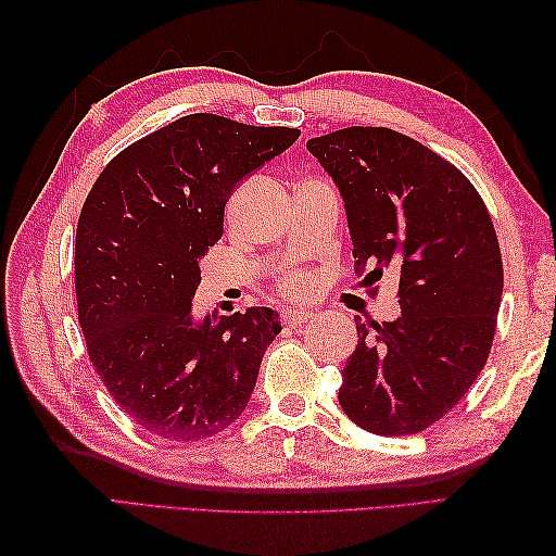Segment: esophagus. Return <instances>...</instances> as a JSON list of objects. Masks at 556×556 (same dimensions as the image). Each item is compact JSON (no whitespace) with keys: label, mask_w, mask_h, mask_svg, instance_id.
Here are the masks:
<instances>
[{"label":"esophagus","mask_w":556,"mask_h":556,"mask_svg":"<svg viewBox=\"0 0 556 556\" xmlns=\"http://www.w3.org/2000/svg\"><path fill=\"white\" fill-rule=\"evenodd\" d=\"M313 320H315V313H311V311H287L285 313V323L291 327H299V325L313 323Z\"/></svg>","instance_id":"34e87169"}]
</instances>
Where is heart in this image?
Returning <instances> with one entry per match:
<instances>
[{
  "label": "heart",
  "mask_w": 556,
  "mask_h": 556,
  "mask_svg": "<svg viewBox=\"0 0 556 556\" xmlns=\"http://www.w3.org/2000/svg\"><path fill=\"white\" fill-rule=\"evenodd\" d=\"M285 289L287 293H291V296H303V293H308L311 289V279L301 275V271H293V275L285 279Z\"/></svg>",
  "instance_id": "obj_1"
}]
</instances>
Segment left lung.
<instances>
[{
    "label": "left lung",
    "mask_w": 556,
    "mask_h": 556,
    "mask_svg": "<svg viewBox=\"0 0 556 556\" xmlns=\"http://www.w3.org/2000/svg\"><path fill=\"white\" fill-rule=\"evenodd\" d=\"M305 148L344 200L356 265L399 275L396 320L356 317L339 404L368 432L416 434L490 356L504 271L488 207L454 164L392 128H341Z\"/></svg>",
    "instance_id": "left-lung-1"
}]
</instances>
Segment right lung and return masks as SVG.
I'll return each mask as SVG.
<instances>
[{
	"label": "right lung",
	"instance_id": "obj_1",
	"mask_svg": "<svg viewBox=\"0 0 556 556\" xmlns=\"http://www.w3.org/2000/svg\"><path fill=\"white\" fill-rule=\"evenodd\" d=\"M299 136L188 114L119 152L88 193L74 257L78 323L108 392L143 430L205 440L251 401L279 315L195 317L200 260L222 239L231 193Z\"/></svg>",
	"mask_w": 556,
	"mask_h": 556
}]
</instances>
